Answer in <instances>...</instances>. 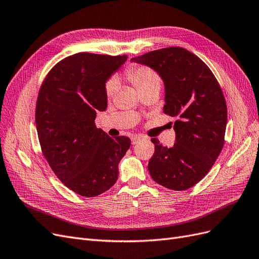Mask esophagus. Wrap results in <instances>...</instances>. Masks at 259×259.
Returning <instances> with one entry per match:
<instances>
[{
	"mask_svg": "<svg viewBox=\"0 0 259 259\" xmlns=\"http://www.w3.org/2000/svg\"><path fill=\"white\" fill-rule=\"evenodd\" d=\"M132 144L133 145H136L137 144V142L141 139V137L140 136H137V135H134V136H132Z\"/></svg>",
	"mask_w": 259,
	"mask_h": 259,
	"instance_id": "obj_1",
	"label": "esophagus"
}]
</instances>
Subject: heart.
I'll return each instance as SVG.
<instances>
[{
  "label": "heart",
  "mask_w": 259,
  "mask_h": 259,
  "mask_svg": "<svg viewBox=\"0 0 259 259\" xmlns=\"http://www.w3.org/2000/svg\"><path fill=\"white\" fill-rule=\"evenodd\" d=\"M128 81L141 93L150 88L159 87L160 78L156 72L147 66H132L125 72ZM118 82L115 79L109 80L106 84V94L111 99L117 93Z\"/></svg>",
  "instance_id": "b5f03b06"
}]
</instances>
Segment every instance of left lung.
I'll return each instance as SVG.
<instances>
[{"label": "left lung", "mask_w": 259, "mask_h": 259, "mask_svg": "<svg viewBox=\"0 0 259 259\" xmlns=\"http://www.w3.org/2000/svg\"><path fill=\"white\" fill-rule=\"evenodd\" d=\"M131 62L152 68L162 78L163 110L178 118L172 148L151 139L155 151L149 172L167 189H190L209 172L224 146L227 107L218 80L204 62L180 47L151 51Z\"/></svg>", "instance_id": "left-lung-1"}]
</instances>
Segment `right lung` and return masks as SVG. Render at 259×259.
Listing matches in <instances>:
<instances>
[{"mask_svg": "<svg viewBox=\"0 0 259 259\" xmlns=\"http://www.w3.org/2000/svg\"><path fill=\"white\" fill-rule=\"evenodd\" d=\"M126 59L79 52L53 66L40 87L35 123L42 154L60 181L83 197L110 189L131 146L128 137L113 139L94 122L107 108L106 81Z\"/></svg>", "mask_w": 259, "mask_h": 259, "instance_id": "right-lung-1", "label": "right lung"}]
</instances>
